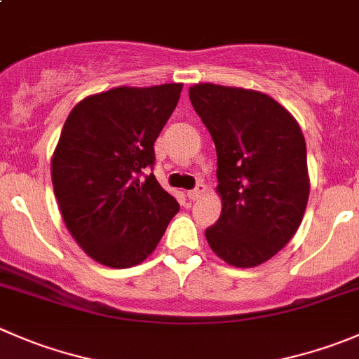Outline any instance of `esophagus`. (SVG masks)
Returning <instances> with one entry per match:
<instances>
[{"label":"esophagus","instance_id":"obj_1","mask_svg":"<svg viewBox=\"0 0 359 359\" xmlns=\"http://www.w3.org/2000/svg\"><path fill=\"white\" fill-rule=\"evenodd\" d=\"M205 193H207V186H205L203 182H200L193 191H189V193H187V196H189V200H198V198L203 196Z\"/></svg>","mask_w":359,"mask_h":359}]
</instances>
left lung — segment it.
<instances>
[{
    "label": "left lung",
    "mask_w": 359,
    "mask_h": 359,
    "mask_svg": "<svg viewBox=\"0 0 359 359\" xmlns=\"http://www.w3.org/2000/svg\"><path fill=\"white\" fill-rule=\"evenodd\" d=\"M189 100L217 151L222 208L205 231L208 245L231 266L263 264L293 238L307 208L300 124L272 96L243 87L194 83Z\"/></svg>",
    "instance_id": "8db88e82"
}]
</instances>
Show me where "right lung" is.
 I'll return each instance as SVG.
<instances>
[{
  "label": "right lung",
  "mask_w": 359,
  "mask_h": 359,
  "mask_svg": "<svg viewBox=\"0 0 359 359\" xmlns=\"http://www.w3.org/2000/svg\"><path fill=\"white\" fill-rule=\"evenodd\" d=\"M182 83L114 87L69 112L50 159L55 200L80 249L109 268L147 259L179 203L152 173L154 142Z\"/></svg>",
  "instance_id": "right-lung-1"
}]
</instances>
